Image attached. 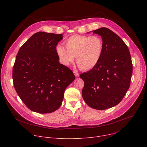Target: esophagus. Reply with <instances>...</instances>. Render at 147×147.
Here are the masks:
<instances>
[{
    "label": "esophagus",
    "mask_w": 147,
    "mask_h": 147,
    "mask_svg": "<svg viewBox=\"0 0 147 147\" xmlns=\"http://www.w3.org/2000/svg\"><path fill=\"white\" fill-rule=\"evenodd\" d=\"M74 74L75 75V76L76 77H79V73L77 72V71H74Z\"/></svg>",
    "instance_id": "obj_1"
}]
</instances>
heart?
<instances>
[{"label":"heart","instance_id":"1","mask_svg":"<svg viewBox=\"0 0 147 147\" xmlns=\"http://www.w3.org/2000/svg\"><path fill=\"white\" fill-rule=\"evenodd\" d=\"M66 49L59 45L56 53L65 65L72 63L76 56V63L80 69L87 71L98 63L103 52V40L99 35L74 34L65 40Z\"/></svg>","mask_w":147,"mask_h":147}]
</instances>
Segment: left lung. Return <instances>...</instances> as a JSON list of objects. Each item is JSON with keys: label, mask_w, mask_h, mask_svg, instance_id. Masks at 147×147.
Segmentation results:
<instances>
[{"label": "left lung", "mask_w": 147, "mask_h": 147, "mask_svg": "<svg viewBox=\"0 0 147 147\" xmlns=\"http://www.w3.org/2000/svg\"><path fill=\"white\" fill-rule=\"evenodd\" d=\"M93 33L103 39V52L94 69L80 75L84 82L82 96L91 108L105 110L117 105L126 94L133 63L127 46L116 34L103 27Z\"/></svg>", "instance_id": "obj_1"}]
</instances>
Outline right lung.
<instances>
[{
  "label": "right lung",
  "instance_id": "add662e5",
  "mask_svg": "<svg viewBox=\"0 0 147 147\" xmlns=\"http://www.w3.org/2000/svg\"><path fill=\"white\" fill-rule=\"evenodd\" d=\"M62 34L38 32L21 47L13 68L14 88L26 106L39 113L59 109L67 86L75 79L60 64L56 45Z\"/></svg>",
  "mask_w": 147,
  "mask_h": 147
}]
</instances>
